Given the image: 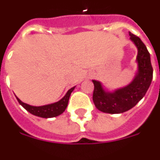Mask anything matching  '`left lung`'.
<instances>
[{
	"label": "left lung",
	"mask_w": 160,
	"mask_h": 160,
	"mask_svg": "<svg viewBox=\"0 0 160 160\" xmlns=\"http://www.w3.org/2000/svg\"><path fill=\"white\" fill-rule=\"evenodd\" d=\"M130 40L138 49L136 58L137 72L130 83L115 89L108 90L99 80H92L94 90L92 100L96 108L106 113H122L135 107L145 96L152 80V67L150 53L142 41L129 32Z\"/></svg>",
	"instance_id": "1"
}]
</instances>
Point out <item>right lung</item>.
Instances as JSON below:
<instances>
[{"label": "right lung", "instance_id": "obj_1", "mask_svg": "<svg viewBox=\"0 0 160 160\" xmlns=\"http://www.w3.org/2000/svg\"><path fill=\"white\" fill-rule=\"evenodd\" d=\"M75 87L70 88L68 92L65 94V96L59 101L54 102V103L48 104V105H44V106H40V107H35V106H31L28 104H26L22 102L21 99L18 97H16L18 102L20 105H22V107L25 108L28 112H29L30 113L33 115L41 117V118H45V119H48V118H53L61 115L63 113V112L66 110V108L68 107V104L69 97L71 95L72 92L74 90Z\"/></svg>", "mask_w": 160, "mask_h": 160}]
</instances>
